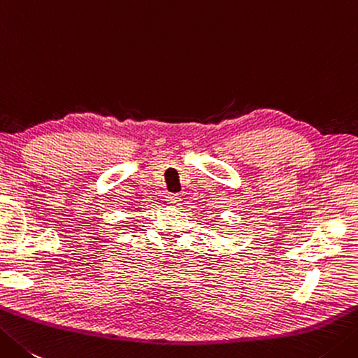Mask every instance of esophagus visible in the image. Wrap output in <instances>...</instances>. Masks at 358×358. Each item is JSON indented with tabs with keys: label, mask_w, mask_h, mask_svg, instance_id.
I'll return each instance as SVG.
<instances>
[{
	"label": "esophagus",
	"mask_w": 358,
	"mask_h": 358,
	"mask_svg": "<svg viewBox=\"0 0 358 358\" xmlns=\"http://www.w3.org/2000/svg\"><path fill=\"white\" fill-rule=\"evenodd\" d=\"M166 199H167V203H169V205H178V203L181 201V197L178 194H169Z\"/></svg>",
	"instance_id": "34e87169"
}]
</instances>
